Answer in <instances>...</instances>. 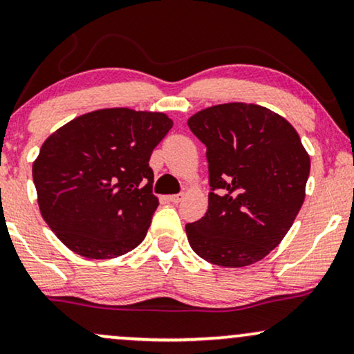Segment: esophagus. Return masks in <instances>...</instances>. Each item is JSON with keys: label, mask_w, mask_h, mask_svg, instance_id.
Segmentation results:
<instances>
[{"label": "esophagus", "mask_w": 354, "mask_h": 354, "mask_svg": "<svg viewBox=\"0 0 354 354\" xmlns=\"http://www.w3.org/2000/svg\"><path fill=\"white\" fill-rule=\"evenodd\" d=\"M185 198V194H171V196H168V201L169 203H173V204H176V203H180V201Z\"/></svg>", "instance_id": "1"}]
</instances>
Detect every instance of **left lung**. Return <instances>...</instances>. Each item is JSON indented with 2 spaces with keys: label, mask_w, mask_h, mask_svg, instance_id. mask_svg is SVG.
Returning <instances> with one entry per match:
<instances>
[{
  "label": "left lung",
  "mask_w": 354,
  "mask_h": 354,
  "mask_svg": "<svg viewBox=\"0 0 354 354\" xmlns=\"http://www.w3.org/2000/svg\"><path fill=\"white\" fill-rule=\"evenodd\" d=\"M187 125L207 147L210 185L207 212L186 225L191 248L217 266L253 265L296 221L310 156L283 115L258 104L205 107Z\"/></svg>",
  "instance_id": "1"
}]
</instances>
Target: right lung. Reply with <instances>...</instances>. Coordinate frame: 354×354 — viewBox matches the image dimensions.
<instances>
[{"label": "right lung", "instance_id": "add662e5", "mask_svg": "<svg viewBox=\"0 0 354 354\" xmlns=\"http://www.w3.org/2000/svg\"><path fill=\"white\" fill-rule=\"evenodd\" d=\"M171 127L163 113L107 107L47 137L32 178L40 214L65 247L111 259L142 243L158 207L150 155Z\"/></svg>", "mask_w": 354, "mask_h": 354}]
</instances>
